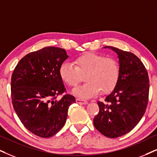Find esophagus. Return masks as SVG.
Masks as SVG:
<instances>
[{"label": "esophagus", "instance_id": "1", "mask_svg": "<svg viewBox=\"0 0 157 157\" xmlns=\"http://www.w3.org/2000/svg\"><path fill=\"white\" fill-rule=\"evenodd\" d=\"M76 102L79 104H88V101L85 100H83V99H80V98H77L76 99Z\"/></svg>", "mask_w": 157, "mask_h": 157}]
</instances>
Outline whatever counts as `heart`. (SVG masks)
I'll return each mask as SVG.
<instances>
[{
  "mask_svg": "<svg viewBox=\"0 0 157 157\" xmlns=\"http://www.w3.org/2000/svg\"><path fill=\"white\" fill-rule=\"evenodd\" d=\"M74 65L64 62L59 68L61 80L70 87H76L85 75V84L73 90L75 96L83 98H92L103 93L109 92L116 86L120 77V66L112 57L100 53L87 52L77 57Z\"/></svg>",
  "mask_w": 157,
  "mask_h": 157,
  "instance_id": "1",
  "label": "heart"
}]
</instances>
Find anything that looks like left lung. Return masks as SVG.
Here are the masks:
<instances>
[{
    "label": "left lung",
    "mask_w": 157,
    "mask_h": 157,
    "mask_svg": "<svg viewBox=\"0 0 157 157\" xmlns=\"http://www.w3.org/2000/svg\"><path fill=\"white\" fill-rule=\"evenodd\" d=\"M118 56L120 77L114 90L98 101L99 113L93 119L95 128L111 138L128 133L140 122L148 101L149 80L142 61L132 53L105 46Z\"/></svg>",
    "instance_id": "8db88e82"
}]
</instances>
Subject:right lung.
<instances>
[{
  "label": "right lung",
  "mask_w": 157,
  "mask_h": 157,
  "mask_svg": "<svg viewBox=\"0 0 157 157\" xmlns=\"http://www.w3.org/2000/svg\"><path fill=\"white\" fill-rule=\"evenodd\" d=\"M66 51L45 47L19 61L11 76L13 109L29 131L41 138L57 133L66 122L69 107L75 103L72 95L56 97L66 91L59 68L68 58Z\"/></svg>",
  "instance_id": "1"
}]
</instances>
